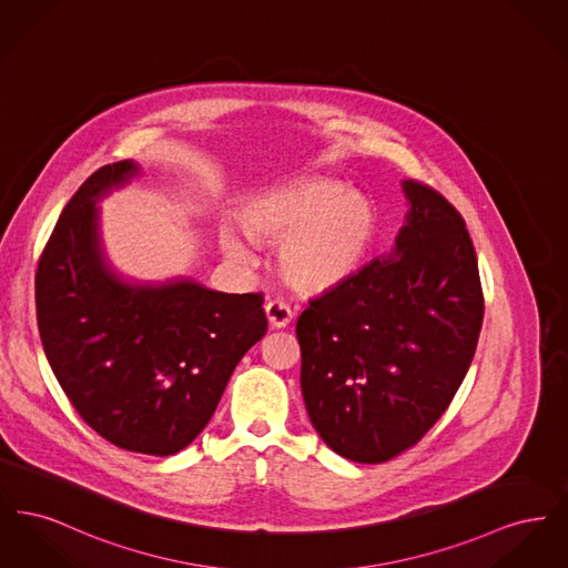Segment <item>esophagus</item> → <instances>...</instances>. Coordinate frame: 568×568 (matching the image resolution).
Listing matches in <instances>:
<instances>
[{
  "label": "esophagus",
  "mask_w": 568,
  "mask_h": 568,
  "mask_svg": "<svg viewBox=\"0 0 568 568\" xmlns=\"http://www.w3.org/2000/svg\"><path fill=\"white\" fill-rule=\"evenodd\" d=\"M266 317H268V324L278 329V327H287V325L292 324L294 311L283 300H271L266 304Z\"/></svg>",
  "instance_id": "1"
}]
</instances>
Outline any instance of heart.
I'll list each match as a JSON object with an SVG mask.
<instances>
[{
    "instance_id": "b5f03b06",
    "label": "heart",
    "mask_w": 568,
    "mask_h": 568,
    "mask_svg": "<svg viewBox=\"0 0 568 568\" xmlns=\"http://www.w3.org/2000/svg\"><path fill=\"white\" fill-rule=\"evenodd\" d=\"M255 243L278 244L276 268L300 294H322L362 268L377 236L375 206L341 181L300 176L253 195L241 215ZM223 253L248 264L246 244L221 230Z\"/></svg>"
}]
</instances>
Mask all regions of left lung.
<instances>
[{"mask_svg": "<svg viewBox=\"0 0 568 568\" xmlns=\"http://www.w3.org/2000/svg\"><path fill=\"white\" fill-rule=\"evenodd\" d=\"M389 253L311 300L296 325L311 424L343 458L381 464L413 447L454 400L477 349L484 292L458 211L403 181Z\"/></svg>", "mask_w": 568, "mask_h": 568, "instance_id": "1", "label": "left lung"}]
</instances>
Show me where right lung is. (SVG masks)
Returning a JSON list of instances; mask_svg holds the SVG:
<instances>
[{
  "instance_id": "right-lung-1",
  "label": "right lung",
  "mask_w": 568,
  "mask_h": 568,
  "mask_svg": "<svg viewBox=\"0 0 568 568\" xmlns=\"http://www.w3.org/2000/svg\"><path fill=\"white\" fill-rule=\"evenodd\" d=\"M138 174L132 160L109 163L65 204L36 272V311L82 419L121 449L163 458L206 428L268 322L262 294H223L191 276L135 281L110 264L100 202Z\"/></svg>"
}]
</instances>
